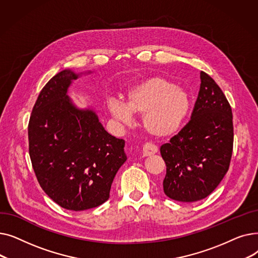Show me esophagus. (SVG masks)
<instances>
[{"mask_svg":"<svg viewBox=\"0 0 258 258\" xmlns=\"http://www.w3.org/2000/svg\"><path fill=\"white\" fill-rule=\"evenodd\" d=\"M158 152V147L155 144L152 143H146L143 145V151H142V155L143 157H148L152 156L154 154H156Z\"/></svg>","mask_w":258,"mask_h":258,"instance_id":"34e87169","label":"esophagus"}]
</instances>
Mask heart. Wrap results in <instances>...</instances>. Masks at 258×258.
Instances as JSON below:
<instances>
[{"label":"heart","instance_id":"1","mask_svg":"<svg viewBox=\"0 0 258 258\" xmlns=\"http://www.w3.org/2000/svg\"><path fill=\"white\" fill-rule=\"evenodd\" d=\"M110 114L121 124L128 125L133 113L143 114L142 123L156 137H169L177 133L191 108V97L183 88L175 87L162 77L139 81L126 92V102L110 97L106 100Z\"/></svg>","mask_w":258,"mask_h":258}]
</instances>
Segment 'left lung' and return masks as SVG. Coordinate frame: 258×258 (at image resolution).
<instances>
[{"instance_id": "1", "label": "left lung", "mask_w": 258, "mask_h": 258, "mask_svg": "<svg viewBox=\"0 0 258 258\" xmlns=\"http://www.w3.org/2000/svg\"><path fill=\"white\" fill-rule=\"evenodd\" d=\"M200 77L190 121L160 148L166 164L164 194L179 202L208 197L227 173L233 150L231 106L208 74L202 71Z\"/></svg>"}]
</instances>
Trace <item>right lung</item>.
<instances>
[{
  "instance_id": "obj_1",
  "label": "right lung",
  "mask_w": 258,
  "mask_h": 258,
  "mask_svg": "<svg viewBox=\"0 0 258 258\" xmlns=\"http://www.w3.org/2000/svg\"><path fill=\"white\" fill-rule=\"evenodd\" d=\"M81 74L68 69L53 76L40 91L28 125L29 155L40 187L60 207L73 211L107 201L127 159L124 140L108 134L94 110L78 108L68 96Z\"/></svg>"
}]
</instances>
